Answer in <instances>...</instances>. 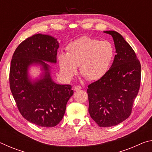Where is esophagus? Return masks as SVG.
<instances>
[{
  "mask_svg": "<svg viewBox=\"0 0 152 152\" xmlns=\"http://www.w3.org/2000/svg\"><path fill=\"white\" fill-rule=\"evenodd\" d=\"M80 89H82V87L80 86H74V90L75 91H79V90H80Z\"/></svg>",
  "mask_w": 152,
  "mask_h": 152,
  "instance_id": "obj_1",
  "label": "esophagus"
}]
</instances>
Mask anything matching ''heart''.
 <instances>
[{
  "label": "heart",
  "instance_id": "obj_1",
  "mask_svg": "<svg viewBox=\"0 0 152 152\" xmlns=\"http://www.w3.org/2000/svg\"><path fill=\"white\" fill-rule=\"evenodd\" d=\"M67 53L58 58L61 74L72 78L80 65V72L88 80H98L108 72L114 60L115 50L108 41L82 37L67 45Z\"/></svg>",
  "mask_w": 152,
  "mask_h": 152
}]
</instances>
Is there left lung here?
I'll return each mask as SVG.
<instances>
[{
	"mask_svg": "<svg viewBox=\"0 0 152 152\" xmlns=\"http://www.w3.org/2000/svg\"><path fill=\"white\" fill-rule=\"evenodd\" d=\"M104 33L113 38L117 54L104 77L88 86L90 115L101 127L115 126L132 113L141 82V64L134 50L115 31Z\"/></svg>",
	"mask_w": 152,
	"mask_h": 152,
	"instance_id": "left-lung-1",
	"label": "left lung"
}]
</instances>
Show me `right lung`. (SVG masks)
<instances>
[{"label":"right lung","instance_id":"1","mask_svg":"<svg viewBox=\"0 0 152 152\" xmlns=\"http://www.w3.org/2000/svg\"><path fill=\"white\" fill-rule=\"evenodd\" d=\"M58 48L54 37L39 33L20 43L12 57L10 88L18 109L25 119L40 127L57 125L74 94L70 84H58L52 80L50 66L43 61L56 63ZM34 63L42 65L45 72L40 79L31 81L28 68Z\"/></svg>","mask_w":152,"mask_h":152}]
</instances>
